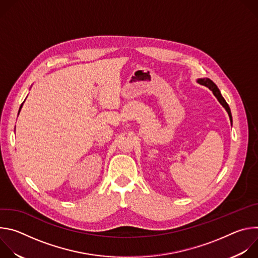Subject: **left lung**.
<instances>
[{
    "label": "left lung",
    "instance_id": "8db88e82",
    "mask_svg": "<svg viewBox=\"0 0 258 258\" xmlns=\"http://www.w3.org/2000/svg\"><path fill=\"white\" fill-rule=\"evenodd\" d=\"M198 83L200 84V85H203V86H205V87H207V88H209L211 91H212V93H213V95L217 98V100L219 101V103L222 104L225 108H226V110H227V112H228V114H229V116H230V119H231V122H232V114H231V109H230V107H229V105H228V103L226 102V100L224 99V97L222 96V94H220V92H219V90H218V88L216 87V85L211 81V80H209V79H200V80H198Z\"/></svg>",
    "mask_w": 258,
    "mask_h": 258
}]
</instances>
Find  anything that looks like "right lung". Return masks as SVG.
I'll return each instance as SVG.
<instances>
[{"label":"right lung","instance_id":"right-lung-1","mask_svg":"<svg viewBox=\"0 0 258 258\" xmlns=\"http://www.w3.org/2000/svg\"><path fill=\"white\" fill-rule=\"evenodd\" d=\"M22 105H23V103H22V104H21V106H20V108H19V112H20V109H21V107H22ZM18 114H19V113H18Z\"/></svg>","mask_w":258,"mask_h":258}]
</instances>
